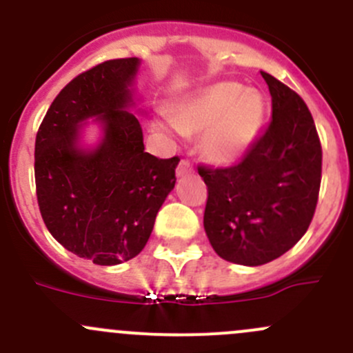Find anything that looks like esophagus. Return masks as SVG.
Segmentation results:
<instances>
[{
	"label": "esophagus",
	"mask_w": 353,
	"mask_h": 353,
	"mask_svg": "<svg viewBox=\"0 0 353 353\" xmlns=\"http://www.w3.org/2000/svg\"><path fill=\"white\" fill-rule=\"evenodd\" d=\"M177 176L179 177H183V176H186V174H191L193 172V163L190 162V160H186V159H183L179 162V165H177Z\"/></svg>",
	"instance_id": "obj_1"
}]
</instances>
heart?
<instances>
[{
	"label": "heart",
	"instance_id": "heart-1",
	"mask_svg": "<svg viewBox=\"0 0 353 353\" xmlns=\"http://www.w3.org/2000/svg\"><path fill=\"white\" fill-rule=\"evenodd\" d=\"M263 101L237 83H216L191 97L174 112L172 124L186 137L201 134V150L213 163L230 165L258 134Z\"/></svg>",
	"mask_w": 353,
	"mask_h": 353
}]
</instances>
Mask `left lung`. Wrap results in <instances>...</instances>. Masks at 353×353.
Returning <instances> with one entry per match:
<instances>
[{"instance_id":"1","label":"left lung","mask_w":353,"mask_h":353,"mask_svg":"<svg viewBox=\"0 0 353 353\" xmlns=\"http://www.w3.org/2000/svg\"><path fill=\"white\" fill-rule=\"evenodd\" d=\"M261 77L272 95L265 133L236 165H198L208 190L203 225L210 244L245 266L273 261L299 243L321 186V141L307 105L275 77Z\"/></svg>"}]
</instances>
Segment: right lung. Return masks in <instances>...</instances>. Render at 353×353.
I'll use <instances>...</instances> for the list:
<instances>
[{
	"instance_id": "right-lung-1",
	"label": "right lung",
	"mask_w": 353,
	"mask_h": 353,
	"mask_svg": "<svg viewBox=\"0 0 353 353\" xmlns=\"http://www.w3.org/2000/svg\"><path fill=\"white\" fill-rule=\"evenodd\" d=\"M138 58L109 59L83 71L52 101L35 137V193L49 232L95 265L140 254L176 184L179 157L145 152L140 121L128 112ZM95 115L105 140L76 147L79 123Z\"/></svg>"
}]
</instances>
